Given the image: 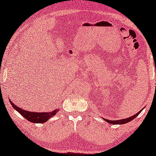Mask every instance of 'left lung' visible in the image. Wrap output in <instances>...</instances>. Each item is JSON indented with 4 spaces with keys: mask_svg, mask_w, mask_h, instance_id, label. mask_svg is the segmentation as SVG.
Returning a JSON list of instances; mask_svg holds the SVG:
<instances>
[{
    "mask_svg": "<svg viewBox=\"0 0 156 156\" xmlns=\"http://www.w3.org/2000/svg\"><path fill=\"white\" fill-rule=\"evenodd\" d=\"M142 110H140V112H138L137 114L133 115V116H132L131 117H129V118H126V119H121V120H116V121H110V120H106V119H104V120L107 121L108 123H112V124H123V123H126L128 122H129V121H131L133 120L136 118V116H138V114H140V112H141Z\"/></svg>",
    "mask_w": 156,
    "mask_h": 156,
    "instance_id": "obj_1",
    "label": "left lung"
}]
</instances>
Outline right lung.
<instances>
[{"label":"right lung","mask_w":156,"mask_h":156,"mask_svg":"<svg viewBox=\"0 0 156 156\" xmlns=\"http://www.w3.org/2000/svg\"><path fill=\"white\" fill-rule=\"evenodd\" d=\"M10 104L15 109H16L17 112L20 113V114L22 115L23 117H25V119H26L27 120L29 121H31L33 123H42L46 122L48 120L50 117H52L55 116V114L58 112L59 110H54L51 112H28V111H25L23 108H20V107H18L16 105L12 103V102L10 100Z\"/></svg>","instance_id":"1"}]
</instances>
